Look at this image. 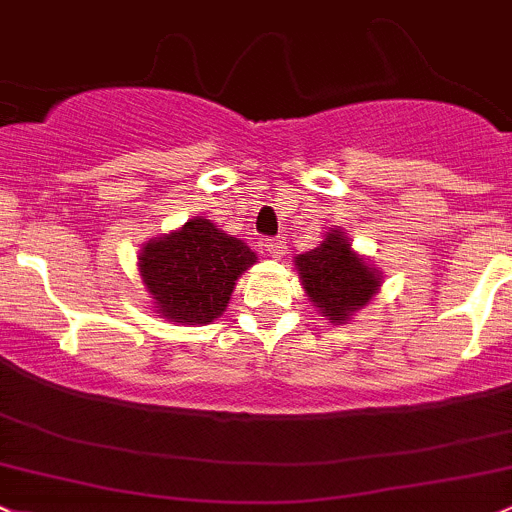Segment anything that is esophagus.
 Listing matches in <instances>:
<instances>
[{
  "label": "esophagus",
  "instance_id": "1",
  "mask_svg": "<svg viewBox=\"0 0 512 512\" xmlns=\"http://www.w3.org/2000/svg\"><path fill=\"white\" fill-rule=\"evenodd\" d=\"M263 251L273 258H281L286 254V236H276V239H266L263 241Z\"/></svg>",
  "mask_w": 512,
  "mask_h": 512
}]
</instances>
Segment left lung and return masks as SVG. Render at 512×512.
I'll return each instance as SVG.
<instances>
[{
	"label": "left lung",
	"instance_id": "1",
	"mask_svg": "<svg viewBox=\"0 0 512 512\" xmlns=\"http://www.w3.org/2000/svg\"><path fill=\"white\" fill-rule=\"evenodd\" d=\"M305 293L330 323H342L370 303L379 288V273L350 251L342 231H333L315 249L295 258Z\"/></svg>",
	"mask_w": 512,
	"mask_h": 512
}]
</instances>
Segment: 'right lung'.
<instances>
[{
  "instance_id": "1",
  "label": "right lung",
  "mask_w": 512,
  "mask_h": 512,
  "mask_svg": "<svg viewBox=\"0 0 512 512\" xmlns=\"http://www.w3.org/2000/svg\"><path fill=\"white\" fill-rule=\"evenodd\" d=\"M254 263L256 254L244 241L226 236L209 219H189L142 249L140 273L165 318L202 325L224 313L236 278Z\"/></svg>"
}]
</instances>
